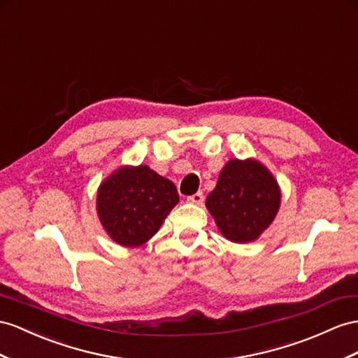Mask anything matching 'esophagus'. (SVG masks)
Instances as JSON below:
<instances>
[{
    "label": "esophagus",
    "instance_id": "obj_1",
    "mask_svg": "<svg viewBox=\"0 0 358 358\" xmlns=\"http://www.w3.org/2000/svg\"><path fill=\"white\" fill-rule=\"evenodd\" d=\"M187 201L189 203H192V204H203V201H204V195H203V192H196L195 195H192V196H189L187 198Z\"/></svg>",
    "mask_w": 358,
    "mask_h": 358
}]
</instances>
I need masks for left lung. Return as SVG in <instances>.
Returning a JSON list of instances; mask_svg holds the SVG:
<instances>
[{
	"mask_svg": "<svg viewBox=\"0 0 358 358\" xmlns=\"http://www.w3.org/2000/svg\"><path fill=\"white\" fill-rule=\"evenodd\" d=\"M281 192L277 180L260 162L233 159L219 173L206 207L228 241H257L278 213Z\"/></svg>",
	"mask_w": 358,
	"mask_h": 358,
	"instance_id": "left-lung-1",
	"label": "left lung"
}]
</instances>
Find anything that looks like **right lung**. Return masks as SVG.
Returning <instances> with one entry per match:
<instances>
[{
	"mask_svg": "<svg viewBox=\"0 0 358 358\" xmlns=\"http://www.w3.org/2000/svg\"><path fill=\"white\" fill-rule=\"evenodd\" d=\"M178 201L176 185L146 164L121 166L99 185L96 212L112 241L136 248L159 231Z\"/></svg>",
	"mask_w": 358,
	"mask_h": 358,
	"instance_id": "add662e5",
	"label": "right lung"
}]
</instances>
